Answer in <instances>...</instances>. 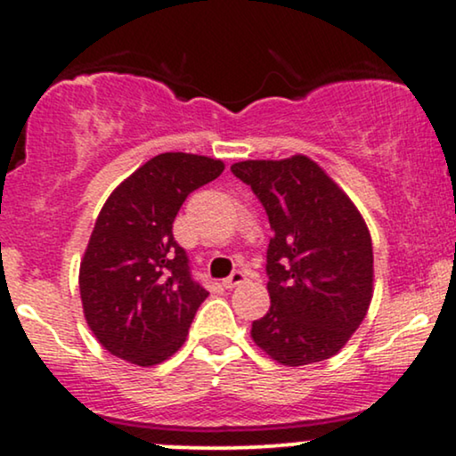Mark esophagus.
<instances>
[{
    "instance_id": "esophagus-1",
    "label": "esophagus",
    "mask_w": 456,
    "mask_h": 456,
    "mask_svg": "<svg viewBox=\"0 0 456 456\" xmlns=\"http://www.w3.org/2000/svg\"><path fill=\"white\" fill-rule=\"evenodd\" d=\"M242 282H246V274L242 270H235L232 272V276H227V279L223 281V287L224 289H233V287L242 285Z\"/></svg>"
}]
</instances>
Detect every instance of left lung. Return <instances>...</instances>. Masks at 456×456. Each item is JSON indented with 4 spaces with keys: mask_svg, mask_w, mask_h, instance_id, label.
<instances>
[{
    "mask_svg": "<svg viewBox=\"0 0 456 456\" xmlns=\"http://www.w3.org/2000/svg\"><path fill=\"white\" fill-rule=\"evenodd\" d=\"M235 177L268 214L270 311L250 337L272 360L305 366L332 358L373 297V244L362 214L315 160H242Z\"/></svg>",
    "mask_w": 456,
    "mask_h": 456,
    "instance_id": "left-lung-1",
    "label": "left lung"
}]
</instances>
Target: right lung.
<instances>
[{
  "label": "right lung",
  "mask_w": 456,
  "mask_h": 456,
  "mask_svg": "<svg viewBox=\"0 0 456 456\" xmlns=\"http://www.w3.org/2000/svg\"><path fill=\"white\" fill-rule=\"evenodd\" d=\"M223 160L165 151L104 201L78 270L83 315L107 352L137 366L182 347L208 291L191 276L174 221L192 191L223 174Z\"/></svg>",
  "instance_id": "right-lung-1"
}]
</instances>
